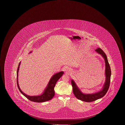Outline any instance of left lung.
Returning <instances> with one entry per match:
<instances>
[{
  "mask_svg": "<svg viewBox=\"0 0 125 125\" xmlns=\"http://www.w3.org/2000/svg\"><path fill=\"white\" fill-rule=\"evenodd\" d=\"M95 51L101 55L102 57L104 58L105 62V81L102 89L100 91H99L98 92L93 94H84L82 92L80 89L78 88V87L74 82V80H72L71 81L74 95L78 99L86 102H92L103 97L107 92L110 83L111 71L109 64L108 63V61L107 59L106 55L100 48H98L95 50Z\"/></svg>",
  "mask_w": 125,
  "mask_h": 125,
  "instance_id": "obj_1",
  "label": "left lung"
}]
</instances>
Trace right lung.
I'll use <instances>...</instances> for the list:
<instances>
[{
    "mask_svg": "<svg viewBox=\"0 0 125 125\" xmlns=\"http://www.w3.org/2000/svg\"><path fill=\"white\" fill-rule=\"evenodd\" d=\"M31 52H32V51L30 52V53H31ZM21 62H20L19 64L17 70V85L18 86L19 90H20L21 93L24 96H25L27 99H28L31 101L34 102H45L47 101L51 100L55 94L54 88L55 86L56 83L57 82V81L59 80L60 78L63 75V72H60L53 75V76L50 79L49 83L47 84V86L46 87V88H45V90L44 91L42 94H41L40 95H37V96H30V95H28L26 94H25L24 93H23L21 91V88L19 87V85L18 80V77L19 70V68H20V66L21 64Z\"/></svg>",
    "mask_w": 125,
    "mask_h": 125,
    "instance_id": "obj_1",
    "label": "right lung"
}]
</instances>
